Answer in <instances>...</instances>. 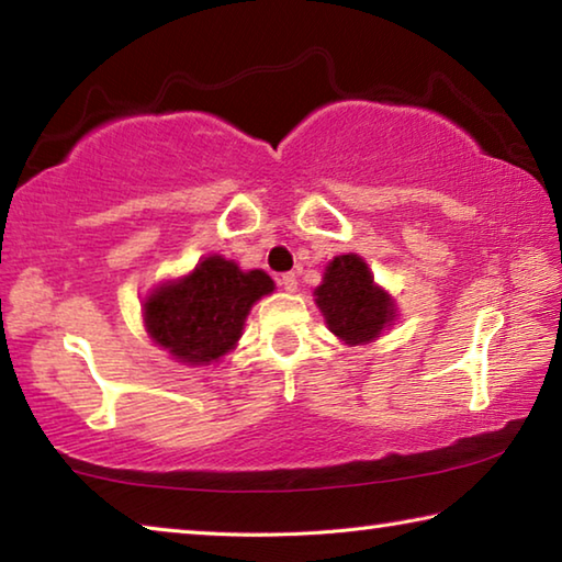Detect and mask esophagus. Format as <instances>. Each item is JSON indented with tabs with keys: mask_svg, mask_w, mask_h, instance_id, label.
I'll return each instance as SVG.
<instances>
[{
	"mask_svg": "<svg viewBox=\"0 0 562 562\" xmlns=\"http://www.w3.org/2000/svg\"><path fill=\"white\" fill-rule=\"evenodd\" d=\"M280 284H282V288L288 290V292H297V274H294V272L282 274V278H280Z\"/></svg>",
	"mask_w": 562,
	"mask_h": 562,
	"instance_id": "34e87169",
	"label": "esophagus"
}]
</instances>
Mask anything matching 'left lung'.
Returning a JSON list of instances; mask_svg holds the SVG:
<instances>
[{"label":"left lung","instance_id":"obj_1","mask_svg":"<svg viewBox=\"0 0 562 562\" xmlns=\"http://www.w3.org/2000/svg\"><path fill=\"white\" fill-rule=\"evenodd\" d=\"M312 294L327 329L349 347L369 345L398 319L394 297L374 282L367 260L357 252L329 260Z\"/></svg>","mask_w":562,"mask_h":562}]
</instances>
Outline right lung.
Returning a JSON list of instances; mask_svg holds the SVG:
<instances>
[{
  "label": "right lung",
  "instance_id": "1",
  "mask_svg": "<svg viewBox=\"0 0 562 562\" xmlns=\"http://www.w3.org/2000/svg\"><path fill=\"white\" fill-rule=\"evenodd\" d=\"M274 292L265 270L207 255L180 278L158 282L140 315L150 341L186 367H207L237 347L252 304Z\"/></svg>",
  "mask_w": 562,
  "mask_h": 562
}]
</instances>
